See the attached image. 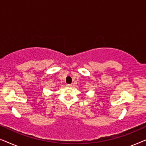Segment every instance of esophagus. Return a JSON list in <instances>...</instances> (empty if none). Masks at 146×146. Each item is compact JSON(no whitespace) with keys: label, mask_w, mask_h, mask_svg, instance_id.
I'll return each mask as SVG.
<instances>
[{"label":"esophagus","mask_w":146,"mask_h":146,"mask_svg":"<svg viewBox=\"0 0 146 146\" xmlns=\"http://www.w3.org/2000/svg\"><path fill=\"white\" fill-rule=\"evenodd\" d=\"M66 86H67V87H70H70H72V84H67V85H66Z\"/></svg>","instance_id":"34e87169"}]
</instances>
